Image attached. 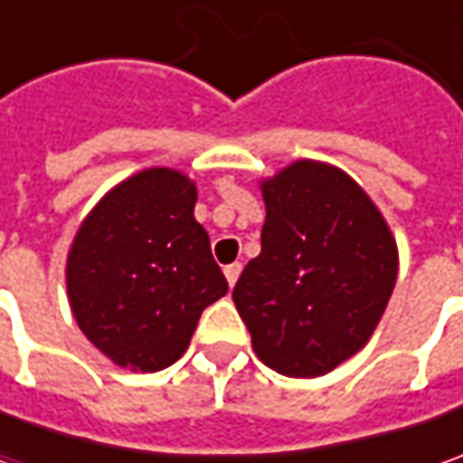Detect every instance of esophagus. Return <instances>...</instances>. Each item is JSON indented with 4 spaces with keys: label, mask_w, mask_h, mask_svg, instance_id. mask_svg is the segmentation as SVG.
<instances>
[{
    "label": "esophagus",
    "mask_w": 463,
    "mask_h": 463,
    "mask_svg": "<svg viewBox=\"0 0 463 463\" xmlns=\"http://www.w3.org/2000/svg\"><path fill=\"white\" fill-rule=\"evenodd\" d=\"M240 273H241L240 262H232V265H226V268H223V276H226V283H229L232 288H234V283L240 280Z\"/></svg>",
    "instance_id": "esophagus-1"
}]
</instances>
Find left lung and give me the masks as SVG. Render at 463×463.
Masks as SVG:
<instances>
[{
	"label": "left lung",
	"instance_id": "8db88e82",
	"mask_svg": "<svg viewBox=\"0 0 463 463\" xmlns=\"http://www.w3.org/2000/svg\"><path fill=\"white\" fill-rule=\"evenodd\" d=\"M262 250L234 304L268 368L325 376L371 340L397 283L392 229L343 169L298 159L260 183Z\"/></svg>",
	"mask_w": 463,
	"mask_h": 463
}]
</instances>
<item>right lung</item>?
Masks as SVG:
<instances>
[{"label": "right lung", "mask_w": 463, "mask_h": 463, "mask_svg": "<svg viewBox=\"0 0 463 463\" xmlns=\"http://www.w3.org/2000/svg\"><path fill=\"white\" fill-rule=\"evenodd\" d=\"M195 183L149 167L108 190L77 229L66 291L84 337L120 368L152 373L190 345L226 278L193 208Z\"/></svg>", "instance_id": "1"}]
</instances>
